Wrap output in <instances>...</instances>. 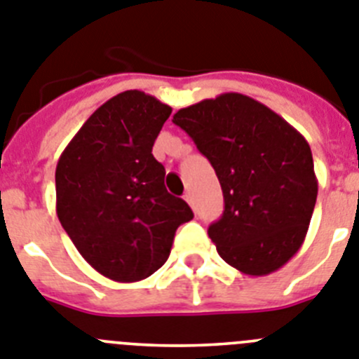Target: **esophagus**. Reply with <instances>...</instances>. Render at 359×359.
Listing matches in <instances>:
<instances>
[{
    "label": "esophagus",
    "instance_id": "1",
    "mask_svg": "<svg viewBox=\"0 0 359 359\" xmlns=\"http://www.w3.org/2000/svg\"><path fill=\"white\" fill-rule=\"evenodd\" d=\"M184 198H186V202H188L189 205H193V197H191V193H186V195H184Z\"/></svg>",
    "mask_w": 359,
    "mask_h": 359
}]
</instances>
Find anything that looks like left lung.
I'll return each instance as SVG.
<instances>
[{
  "label": "left lung",
  "mask_w": 359,
  "mask_h": 359,
  "mask_svg": "<svg viewBox=\"0 0 359 359\" xmlns=\"http://www.w3.org/2000/svg\"><path fill=\"white\" fill-rule=\"evenodd\" d=\"M211 162L224 213L208 235L249 276L278 271L304 244L318 195L313 154L298 130L266 104L222 93L173 115Z\"/></svg>",
  "instance_id": "1"
}]
</instances>
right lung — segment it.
Instances as JSON below:
<instances>
[{
  "instance_id": "obj_1",
  "label": "right lung",
  "mask_w": 359,
  "mask_h": 359,
  "mask_svg": "<svg viewBox=\"0 0 359 359\" xmlns=\"http://www.w3.org/2000/svg\"><path fill=\"white\" fill-rule=\"evenodd\" d=\"M171 108L139 90L99 106L68 142L55 168V211L93 269L114 282H139L168 260L177 227L193 218L164 186L151 148Z\"/></svg>"
}]
</instances>
